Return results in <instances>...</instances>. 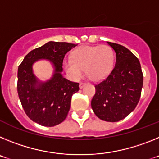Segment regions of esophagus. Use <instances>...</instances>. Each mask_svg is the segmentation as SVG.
Segmentation results:
<instances>
[{"label":"esophagus","instance_id":"1","mask_svg":"<svg viewBox=\"0 0 159 159\" xmlns=\"http://www.w3.org/2000/svg\"><path fill=\"white\" fill-rule=\"evenodd\" d=\"M85 83H83V82H81L80 84V89H82L83 88H84V85H85Z\"/></svg>","mask_w":159,"mask_h":159}]
</instances>
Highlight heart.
<instances>
[{
	"mask_svg": "<svg viewBox=\"0 0 159 159\" xmlns=\"http://www.w3.org/2000/svg\"><path fill=\"white\" fill-rule=\"evenodd\" d=\"M114 64V52L108 45L82 46L73 52L71 59L64 60L67 72L74 80L84 74V68L92 80H99L109 74Z\"/></svg>",
	"mask_w": 159,
	"mask_h": 159,
	"instance_id": "1",
	"label": "heart"
}]
</instances>
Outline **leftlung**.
I'll return each instance as SVG.
<instances>
[{
	"label": "left lung",
	"mask_w": 159,
	"mask_h": 159,
	"mask_svg": "<svg viewBox=\"0 0 159 159\" xmlns=\"http://www.w3.org/2000/svg\"><path fill=\"white\" fill-rule=\"evenodd\" d=\"M107 43L116 53V65L110 74L95 86V94L91 104L99 119L118 122L137 106L143 75L139 60L129 49L118 43Z\"/></svg>",
	"instance_id": "obj_1"
}]
</instances>
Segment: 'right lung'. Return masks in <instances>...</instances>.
I'll list each match as a JSON object with an SVG mask.
<instances>
[{"label": "right lung", "mask_w": 159, "mask_h": 159, "mask_svg": "<svg viewBox=\"0 0 159 159\" xmlns=\"http://www.w3.org/2000/svg\"><path fill=\"white\" fill-rule=\"evenodd\" d=\"M77 44L49 41L31 51L18 67L17 92L25 113L30 119L44 127L62 123L71 107L73 94L80 90L78 83L64 78L63 61L66 53ZM48 60L53 67L49 80L41 81L34 75L32 66L38 60Z\"/></svg>", "instance_id": "1"}]
</instances>
